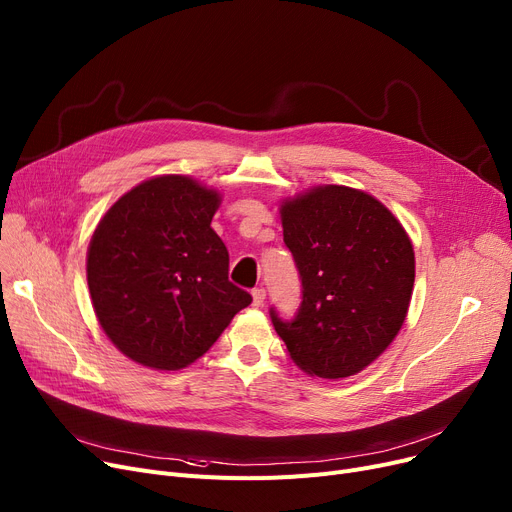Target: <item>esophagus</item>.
<instances>
[{
    "mask_svg": "<svg viewBox=\"0 0 512 512\" xmlns=\"http://www.w3.org/2000/svg\"><path fill=\"white\" fill-rule=\"evenodd\" d=\"M265 303V288H255L253 290V307H263Z\"/></svg>",
    "mask_w": 512,
    "mask_h": 512,
    "instance_id": "esophagus-1",
    "label": "esophagus"
}]
</instances>
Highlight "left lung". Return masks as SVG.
I'll return each mask as SVG.
<instances>
[{
  "label": "left lung",
  "mask_w": 512,
  "mask_h": 512,
  "mask_svg": "<svg viewBox=\"0 0 512 512\" xmlns=\"http://www.w3.org/2000/svg\"><path fill=\"white\" fill-rule=\"evenodd\" d=\"M303 301L294 319L270 311L290 359L338 380L378 359L405 324L415 282L411 238L378 199L326 184L280 205Z\"/></svg>",
  "instance_id": "8db88e82"
}]
</instances>
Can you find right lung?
<instances>
[{"label":"right lung","instance_id":"obj_1","mask_svg":"<svg viewBox=\"0 0 512 512\" xmlns=\"http://www.w3.org/2000/svg\"><path fill=\"white\" fill-rule=\"evenodd\" d=\"M220 193L188 176H155L122 195L87 253L95 315L120 353L176 371L203 357L251 294L228 280L211 218Z\"/></svg>","mask_w":512,"mask_h":512}]
</instances>
